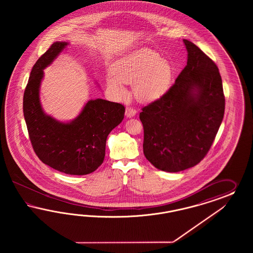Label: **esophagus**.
<instances>
[{"mask_svg":"<svg viewBox=\"0 0 253 253\" xmlns=\"http://www.w3.org/2000/svg\"><path fill=\"white\" fill-rule=\"evenodd\" d=\"M136 109H134L133 107H127L126 110H125V115L127 118H132L136 114Z\"/></svg>","mask_w":253,"mask_h":253,"instance_id":"esophagus-1","label":"esophagus"}]
</instances>
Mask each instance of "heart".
<instances>
[{"instance_id": "1", "label": "heart", "mask_w": 253, "mask_h": 253, "mask_svg": "<svg viewBox=\"0 0 253 253\" xmlns=\"http://www.w3.org/2000/svg\"><path fill=\"white\" fill-rule=\"evenodd\" d=\"M113 75L107 77L109 92L123 98L127 91L123 84L132 85L133 93L143 102H152L168 92L174 78L170 62L148 48H141L126 54L112 66Z\"/></svg>"}]
</instances>
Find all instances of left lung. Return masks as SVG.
Instances as JSON below:
<instances>
[{
    "mask_svg": "<svg viewBox=\"0 0 253 253\" xmlns=\"http://www.w3.org/2000/svg\"><path fill=\"white\" fill-rule=\"evenodd\" d=\"M187 64L168 92L143 107L144 154L156 168L178 172L204 159L224 114L219 69L190 41L183 40Z\"/></svg>",
    "mask_w": 253,
    "mask_h": 253,
    "instance_id": "left-lung-1",
    "label": "left lung"
}]
</instances>
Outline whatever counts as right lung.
I'll return each mask as SVG.
<instances>
[{
  "instance_id": "1",
  "label": "right lung",
  "mask_w": 253,
  "mask_h": 253,
  "mask_svg": "<svg viewBox=\"0 0 253 253\" xmlns=\"http://www.w3.org/2000/svg\"><path fill=\"white\" fill-rule=\"evenodd\" d=\"M67 42H55L33 66L23 98L24 118L31 145L39 159L51 168L71 175H85L103 163L109 132L123 122L125 108L107 100H89L68 123L43 111L40 87L43 69L50 66Z\"/></svg>"
}]
</instances>
